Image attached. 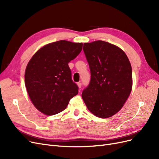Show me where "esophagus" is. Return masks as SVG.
<instances>
[{"instance_id":"obj_1","label":"esophagus","mask_w":159,"mask_h":159,"mask_svg":"<svg viewBox=\"0 0 159 159\" xmlns=\"http://www.w3.org/2000/svg\"><path fill=\"white\" fill-rule=\"evenodd\" d=\"M77 84H78V86L79 87V88L80 89L81 88V82H78Z\"/></svg>"}]
</instances>
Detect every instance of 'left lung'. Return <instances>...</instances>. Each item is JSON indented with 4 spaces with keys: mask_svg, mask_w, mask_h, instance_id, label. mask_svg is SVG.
Returning a JSON list of instances; mask_svg holds the SVG:
<instances>
[{
    "mask_svg": "<svg viewBox=\"0 0 159 159\" xmlns=\"http://www.w3.org/2000/svg\"><path fill=\"white\" fill-rule=\"evenodd\" d=\"M91 80L82 98L91 113L100 118L117 113L131 93L132 68L121 48L102 40L84 43Z\"/></svg>",
    "mask_w": 159,
    "mask_h": 159,
    "instance_id": "left-lung-1",
    "label": "left lung"
}]
</instances>
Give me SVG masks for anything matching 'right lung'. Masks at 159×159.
I'll use <instances>...</instances> for the list:
<instances>
[{"label": "right lung", "mask_w": 159, "mask_h": 159, "mask_svg": "<svg viewBox=\"0 0 159 159\" xmlns=\"http://www.w3.org/2000/svg\"><path fill=\"white\" fill-rule=\"evenodd\" d=\"M82 43L60 40L38 50L26 66L25 81L36 108L47 115L64 111L78 93L68 63L78 56Z\"/></svg>", "instance_id": "add662e5"}]
</instances>
